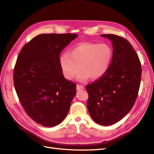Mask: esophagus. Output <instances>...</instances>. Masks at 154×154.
<instances>
[{"instance_id": "esophagus-1", "label": "esophagus", "mask_w": 154, "mask_h": 154, "mask_svg": "<svg viewBox=\"0 0 154 154\" xmlns=\"http://www.w3.org/2000/svg\"><path fill=\"white\" fill-rule=\"evenodd\" d=\"M84 89V87L81 85H77V91H80V90H83Z\"/></svg>"}]
</instances>
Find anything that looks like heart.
<instances>
[{
    "mask_svg": "<svg viewBox=\"0 0 154 154\" xmlns=\"http://www.w3.org/2000/svg\"><path fill=\"white\" fill-rule=\"evenodd\" d=\"M112 47L106 43H82L72 47L59 59L63 75L68 80L79 75L80 81L98 79L107 72L113 58ZM80 69H79V67Z\"/></svg>",
    "mask_w": 154,
    "mask_h": 154,
    "instance_id": "obj_1",
    "label": "heart"
}]
</instances>
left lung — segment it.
<instances>
[{
  "instance_id": "1",
  "label": "left lung",
  "mask_w": 154,
  "mask_h": 154,
  "mask_svg": "<svg viewBox=\"0 0 154 154\" xmlns=\"http://www.w3.org/2000/svg\"><path fill=\"white\" fill-rule=\"evenodd\" d=\"M112 41L113 58L107 72L86 85L87 107L94 122L108 126L119 122L131 110L138 95L141 63L132 45L114 34H102Z\"/></svg>"
}]
</instances>
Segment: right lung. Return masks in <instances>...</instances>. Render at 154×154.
<instances>
[{"mask_svg":"<svg viewBox=\"0 0 154 154\" xmlns=\"http://www.w3.org/2000/svg\"><path fill=\"white\" fill-rule=\"evenodd\" d=\"M75 34H39L21 49L14 70V84L27 114L44 127L60 124L76 94V84L63 77L62 51Z\"/></svg>","mask_w":154,"mask_h":154,"instance_id":"1","label":"right lung"}]
</instances>
